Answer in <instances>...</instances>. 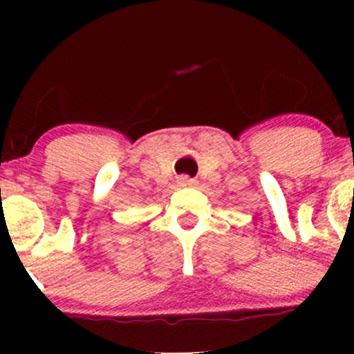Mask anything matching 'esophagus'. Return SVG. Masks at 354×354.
I'll return each instance as SVG.
<instances>
[{
  "label": "esophagus",
  "mask_w": 354,
  "mask_h": 354,
  "mask_svg": "<svg viewBox=\"0 0 354 354\" xmlns=\"http://www.w3.org/2000/svg\"><path fill=\"white\" fill-rule=\"evenodd\" d=\"M178 183H180V187H195V185H197V181L192 180V178H188V176H180L178 178Z\"/></svg>",
  "instance_id": "34e87169"
}]
</instances>
